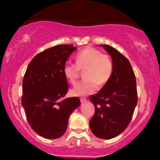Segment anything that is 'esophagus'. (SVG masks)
I'll return each instance as SVG.
<instances>
[{"label":"esophagus","instance_id":"1","mask_svg":"<svg viewBox=\"0 0 160 160\" xmlns=\"http://www.w3.org/2000/svg\"><path fill=\"white\" fill-rule=\"evenodd\" d=\"M80 100H81V102H82V103H84V102H86L87 101V100L86 99V98H81Z\"/></svg>","mask_w":160,"mask_h":160}]
</instances>
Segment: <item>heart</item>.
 Segmentation results:
<instances>
[{"label": "heart", "instance_id": "1", "mask_svg": "<svg viewBox=\"0 0 160 160\" xmlns=\"http://www.w3.org/2000/svg\"><path fill=\"white\" fill-rule=\"evenodd\" d=\"M76 64L66 62L63 68L65 78L71 84H75L81 71H84L85 79L72 89L74 96H85L96 90L98 86L103 87L112 76L113 65L108 54H102L99 49L87 47L76 56Z\"/></svg>", "mask_w": 160, "mask_h": 160}]
</instances>
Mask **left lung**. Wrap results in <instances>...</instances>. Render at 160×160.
<instances>
[{
  "instance_id": "left-lung-1",
  "label": "left lung",
  "mask_w": 160,
  "mask_h": 160,
  "mask_svg": "<svg viewBox=\"0 0 160 160\" xmlns=\"http://www.w3.org/2000/svg\"><path fill=\"white\" fill-rule=\"evenodd\" d=\"M110 54L112 76L99 92L90 96L95 114L89 121L91 131L102 139L113 138L127 128L138 102L136 79L129 60L108 45H100Z\"/></svg>"
}]
</instances>
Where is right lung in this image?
<instances>
[{
  "instance_id": "1",
  "label": "right lung",
  "mask_w": 160,
  "mask_h": 160,
  "mask_svg": "<svg viewBox=\"0 0 160 160\" xmlns=\"http://www.w3.org/2000/svg\"><path fill=\"white\" fill-rule=\"evenodd\" d=\"M76 49L68 44L44 50L34 57L24 76L22 106L32 130L46 138L63 135L70 115L81 103L77 97L60 100L68 90L63 68Z\"/></svg>"
}]
</instances>
